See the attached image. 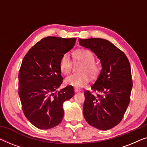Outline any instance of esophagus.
I'll return each mask as SVG.
<instances>
[{
    "label": "esophagus",
    "instance_id": "34e87169",
    "mask_svg": "<svg viewBox=\"0 0 147 147\" xmlns=\"http://www.w3.org/2000/svg\"><path fill=\"white\" fill-rule=\"evenodd\" d=\"M74 91H75V92H78L81 91V90L78 89V88H74Z\"/></svg>",
    "mask_w": 147,
    "mask_h": 147
}]
</instances>
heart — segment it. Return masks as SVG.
<instances>
[{
  "mask_svg": "<svg viewBox=\"0 0 147 147\" xmlns=\"http://www.w3.org/2000/svg\"><path fill=\"white\" fill-rule=\"evenodd\" d=\"M74 59L76 62H80L82 65L80 67V74H74L67 76L65 80L66 85L82 88L86 85L90 80V76L96 77L99 73V67L94 63L95 57L91 51L88 49H78L74 53ZM72 61L68 54L62 56L59 61V68L63 74H69L71 70Z\"/></svg>",
  "mask_w": 147,
  "mask_h": 147,
  "instance_id": "1",
  "label": "heart"
}]
</instances>
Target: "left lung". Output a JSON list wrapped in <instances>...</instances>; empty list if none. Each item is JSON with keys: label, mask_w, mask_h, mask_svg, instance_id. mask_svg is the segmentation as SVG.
I'll return each mask as SVG.
<instances>
[{"label": "left lung", "mask_w": 147, "mask_h": 147, "mask_svg": "<svg viewBox=\"0 0 147 147\" xmlns=\"http://www.w3.org/2000/svg\"><path fill=\"white\" fill-rule=\"evenodd\" d=\"M80 45L90 49L100 60L102 69L91 88L101 95L84 92L83 112L90 125L107 130L119 124L130 102L132 88L130 65L125 54L108 40L79 39Z\"/></svg>", "instance_id": "obj_1"}]
</instances>
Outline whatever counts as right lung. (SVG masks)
I'll return each mask as SVG.
<instances>
[{
	"label": "right lung",
	"instance_id": "add662e5",
	"mask_svg": "<svg viewBox=\"0 0 147 147\" xmlns=\"http://www.w3.org/2000/svg\"><path fill=\"white\" fill-rule=\"evenodd\" d=\"M76 41V38H43L31 48L22 61L19 95L26 118L39 129L58 125L64 115L63 102L74 96L72 86L57 89L63 82L60 59L74 47Z\"/></svg>",
	"mask_w": 147,
	"mask_h": 147
}]
</instances>
